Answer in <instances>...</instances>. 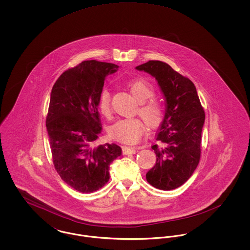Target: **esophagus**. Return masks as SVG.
<instances>
[{
	"instance_id": "34e87169",
	"label": "esophagus",
	"mask_w": 250,
	"mask_h": 250,
	"mask_svg": "<svg viewBox=\"0 0 250 250\" xmlns=\"http://www.w3.org/2000/svg\"><path fill=\"white\" fill-rule=\"evenodd\" d=\"M138 147H123V155L136 154L138 152Z\"/></svg>"
}]
</instances>
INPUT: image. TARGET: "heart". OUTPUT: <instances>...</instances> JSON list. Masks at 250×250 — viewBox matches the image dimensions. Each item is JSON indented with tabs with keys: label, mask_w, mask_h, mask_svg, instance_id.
I'll list each match as a JSON object with an SVG mask.
<instances>
[{
	"label": "heart",
	"mask_w": 250,
	"mask_h": 250,
	"mask_svg": "<svg viewBox=\"0 0 250 250\" xmlns=\"http://www.w3.org/2000/svg\"><path fill=\"white\" fill-rule=\"evenodd\" d=\"M131 95L140 103L139 115L143 118L147 126L155 129L162 123L164 109L162 104L152 96L153 87L144 80H133L126 83ZM97 106L100 113L108 117L111 112L110 93L107 89L100 92L97 99ZM145 130L143 121L139 118L118 120L108 128V135L111 139L124 143H136L143 136Z\"/></svg>",
	"instance_id": "heart-1"
}]
</instances>
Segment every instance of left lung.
Listing matches in <instances>:
<instances>
[{
    "mask_svg": "<svg viewBox=\"0 0 250 250\" xmlns=\"http://www.w3.org/2000/svg\"><path fill=\"white\" fill-rule=\"evenodd\" d=\"M155 78L166 100V111L152 146L156 162L147 182L161 190L175 189L190 178L201 158L205 113L194 83L160 61L136 67Z\"/></svg>",
    "mask_w": 250,
    "mask_h": 250,
    "instance_id": "obj_1",
    "label": "left lung"
}]
</instances>
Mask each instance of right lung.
I'll list each match as a JSON object with an SVG mask.
<instances>
[{"mask_svg": "<svg viewBox=\"0 0 250 250\" xmlns=\"http://www.w3.org/2000/svg\"><path fill=\"white\" fill-rule=\"evenodd\" d=\"M118 65L84 61L63 72L53 85L46 126L60 177L75 190L92 193L109 179L110 163L122 155L114 143L93 146L102 130L97 99L107 75Z\"/></svg>", "mask_w": 250, "mask_h": 250, "instance_id": "obj_1", "label": "right lung"}]
</instances>
